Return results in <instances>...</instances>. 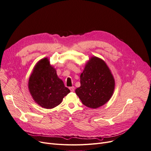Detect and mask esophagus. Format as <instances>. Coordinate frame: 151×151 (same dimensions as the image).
<instances>
[{
  "label": "esophagus",
  "instance_id": "1",
  "mask_svg": "<svg viewBox=\"0 0 151 151\" xmlns=\"http://www.w3.org/2000/svg\"><path fill=\"white\" fill-rule=\"evenodd\" d=\"M69 90H70V91L73 92V91H74L75 88H74V87H69Z\"/></svg>",
  "mask_w": 151,
  "mask_h": 151
}]
</instances>
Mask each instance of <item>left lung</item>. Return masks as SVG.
I'll list each match as a JSON object with an SVG mask.
<instances>
[{"mask_svg": "<svg viewBox=\"0 0 151 151\" xmlns=\"http://www.w3.org/2000/svg\"><path fill=\"white\" fill-rule=\"evenodd\" d=\"M115 88L114 78L106 63L93 56L81 75V87L76 93L83 104L96 109L109 101Z\"/></svg>", "mask_w": 151, "mask_h": 151, "instance_id": "8db88e82", "label": "left lung"}]
</instances>
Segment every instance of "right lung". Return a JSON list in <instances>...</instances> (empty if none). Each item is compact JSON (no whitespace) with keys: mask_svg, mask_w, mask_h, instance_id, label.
<instances>
[{"mask_svg":"<svg viewBox=\"0 0 151 151\" xmlns=\"http://www.w3.org/2000/svg\"><path fill=\"white\" fill-rule=\"evenodd\" d=\"M28 88L34 101L45 109H52L59 105L70 92L47 58L40 60L34 66Z\"/></svg>","mask_w":151,"mask_h":151,"instance_id":"right-lung-1","label":"right lung"}]
</instances>
